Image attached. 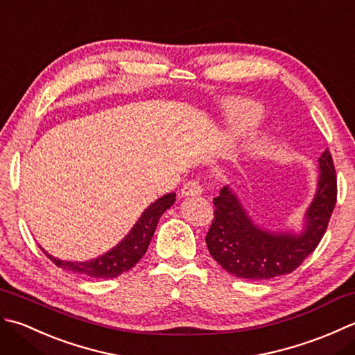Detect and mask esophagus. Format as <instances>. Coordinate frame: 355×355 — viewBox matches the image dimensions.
I'll return each mask as SVG.
<instances>
[{
    "label": "esophagus",
    "mask_w": 355,
    "mask_h": 355,
    "mask_svg": "<svg viewBox=\"0 0 355 355\" xmlns=\"http://www.w3.org/2000/svg\"><path fill=\"white\" fill-rule=\"evenodd\" d=\"M202 191H204V187L200 185V182H198V180H190V182H187L182 187L180 194H182V196H199Z\"/></svg>",
    "instance_id": "esophagus-1"
}]
</instances>
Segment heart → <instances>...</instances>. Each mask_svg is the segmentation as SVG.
I'll list each match as a JSON object with an SVG mask.
<instances>
[{
  "mask_svg": "<svg viewBox=\"0 0 355 355\" xmlns=\"http://www.w3.org/2000/svg\"><path fill=\"white\" fill-rule=\"evenodd\" d=\"M225 112L237 128L254 127L263 118L262 104L251 99H228Z\"/></svg>",
  "mask_w": 355,
  "mask_h": 355,
  "instance_id": "obj_1",
  "label": "heart"
}]
</instances>
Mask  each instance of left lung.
Returning a JSON list of instances; mask_svg holds the SVG:
<instances>
[{"mask_svg":"<svg viewBox=\"0 0 355 355\" xmlns=\"http://www.w3.org/2000/svg\"><path fill=\"white\" fill-rule=\"evenodd\" d=\"M319 184L300 234L259 228L227 185L214 198V219L205 242L209 254L236 277L268 280L299 268L320 243L337 202V176L327 148L319 157Z\"/></svg>","mask_w":355,"mask_h":355,"instance_id":"8db88e82","label":"left lung"}]
</instances>
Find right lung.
<instances>
[{
    "label": "right lung",
    "instance_id": "add662e5",
    "mask_svg": "<svg viewBox=\"0 0 355 355\" xmlns=\"http://www.w3.org/2000/svg\"><path fill=\"white\" fill-rule=\"evenodd\" d=\"M176 193H168L165 196L159 198L156 202H153L142 216L135 223L132 231L122 239V241L116 245V247L107 251L105 254L99 256L89 262H64V260L55 259L50 256L49 252L44 254L52 260V262L60 266V268L81 274V276L93 277V279H113L118 277L119 274L128 271L130 268L139 262L142 256L146 254V251L150 245L151 237L155 234V230L159 219L164 214V211L175 204Z\"/></svg>",
    "mask_w": 355,
    "mask_h": 355
}]
</instances>
